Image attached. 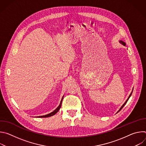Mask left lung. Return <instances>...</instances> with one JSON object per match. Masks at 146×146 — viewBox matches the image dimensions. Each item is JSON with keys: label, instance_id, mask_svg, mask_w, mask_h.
Here are the masks:
<instances>
[{"label": "left lung", "instance_id": "1", "mask_svg": "<svg viewBox=\"0 0 146 146\" xmlns=\"http://www.w3.org/2000/svg\"><path fill=\"white\" fill-rule=\"evenodd\" d=\"M119 42H120V43H121V44H123V46H125V43H124V42H123V41H119ZM131 95H132V93H131V94H130V95H129V98H128V99H127V101H126V102H125V103H124V104H123V105H122V107H121V108H120V109H119V111H120V110H121V109H122V108H123V106H125V104H126V103H127V102H128V99H129V98H130V96H131Z\"/></svg>", "mask_w": 146, "mask_h": 146}]
</instances>
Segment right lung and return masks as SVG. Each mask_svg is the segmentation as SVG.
<instances>
[{
    "mask_svg": "<svg viewBox=\"0 0 146 146\" xmlns=\"http://www.w3.org/2000/svg\"><path fill=\"white\" fill-rule=\"evenodd\" d=\"M63 99H64V97L62 98V99H61V101H60V105H59V106L54 111H52V113L48 114H47V115H42V116H38V117H40V118H46V117H51V116H52L54 115H55L60 109V107H61V105H62V100H63Z\"/></svg>",
    "mask_w": 146,
    "mask_h": 146,
    "instance_id": "add662e5",
    "label": "right lung"
}]
</instances>
